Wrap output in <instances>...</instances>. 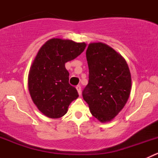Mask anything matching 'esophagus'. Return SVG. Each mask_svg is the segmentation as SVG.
<instances>
[{
    "label": "esophagus",
    "instance_id": "obj_1",
    "mask_svg": "<svg viewBox=\"0 0 158 158\" xmlns=\"http://www.w3.org/2000/svg\"><path fill=\"white\" fill-rule=\"evenodd\" d=\"M76 89H77L79 95H81V86H80V85H76Z\"/></svg>",
    "mask_w": 158,
    "mask_h": 158
}]
</instances>
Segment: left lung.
Instances as JSON below:
<instances>
[{
	"mask_svg": "<svg viewBox=\"0 0 158 158\" xmlns=\"http://www.w3.org/2000/svg\"><path fill=\"white\" fill-rule=\"evenodd\" d=\"M89 83L82 91L91 113L101 122H110L124 108L131 88V76L125 59L102 43L86 50Z\"/></svg>",
	"mask_w": 158,
	"mask_h": 158,
	"instance_id": "obj_1",
	"label": "left lung"
}]
</instances>
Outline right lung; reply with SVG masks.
<instances>
[{
	"mask_svg": "<svg viewBox=\"0 0 158 158\" xmlns=\"http://www.w3.org/2000/svg\"><path fill=\"white\" fill-rule=\"evenodd\" d=\"M85 47V43L52 38L38 51L30 69L28 89L33 103L47 117H63L79 97L76 89L69 83L65 63L80 55Z\"/></svg>",
	"mask_w": 158,
	"mask_h": 158,
	"instance_id": "obj_1",
	"label": "right lung"
}]
</instances>
